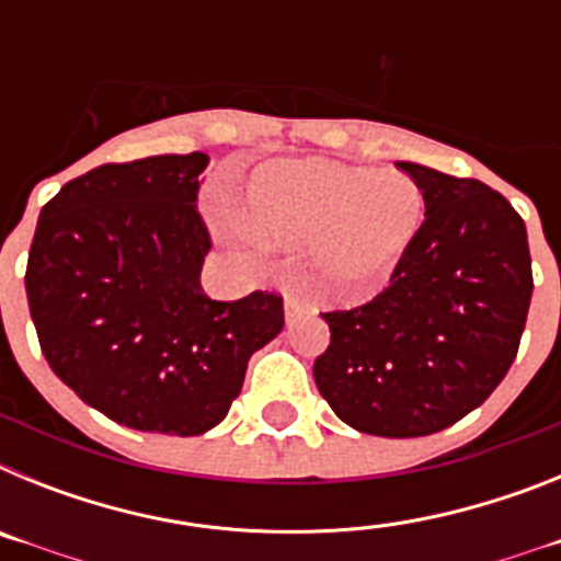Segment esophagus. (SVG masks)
<instances>
[{"label": "esophagus", "mask_w": 561, "mask_h": 561, "mask_svg": "<svg viewBox=\"0 0 561 561\" xmlns=\"http://www.w3.org/2000/svg\"><path fill=\"white\" fill-rule=\"evenodd\" d=\"M309 309H311V306H309V304H304V300H300V297H291V295H286V300H284L286 323H291V320H295V317L306 314V311H309Z\"/></svg>", "instance_id": "obj_1"}]
</instances>
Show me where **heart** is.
<instances>
[{"label":"heart","mask_w":561,"mask_h":561,"mask_svg":"<svg viewBox=\"0 0 561 561\" xmlns=\"http://www.w3.org/2000/svg\"><path fill=\"white\" fill-rule=\"evenodd\" d=\"M241 216L264 241H314L320 275L340 289H359L408 250L424 219V193L399 171L284 162L252 176Z\"/></svg>","instance_id":"heart-1"}]
</instances>
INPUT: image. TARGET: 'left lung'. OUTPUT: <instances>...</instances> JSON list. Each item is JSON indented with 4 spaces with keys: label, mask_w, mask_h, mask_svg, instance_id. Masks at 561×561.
<instances>
[{
    "label": "left lung",
    "mask_w": 561,
    "mask_h": 561,
    "mask_svg": "<svg viewBox=\"0 0 561 561\" xmlns=\"http://www.w3.org/2000/svg\"><path fill=\"white\" fill-rule=\"evenodd\" d=\"M424 193V221L390 286L323 311L317 390L348 427L419 438L480 408L512 368L531 306L528 232L503 193L399 162Z\"/></svg>",
    "instance_id": "left-lung-1"
}]
</instances>
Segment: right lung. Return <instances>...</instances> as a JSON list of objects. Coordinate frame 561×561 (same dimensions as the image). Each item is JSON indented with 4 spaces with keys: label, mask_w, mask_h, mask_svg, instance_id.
I'll return each instance as SVG.
<instances>
[{
    "label": "right lung",
    "mask_w": 561,
    "mask_h": 561,
    "mask_svg": "<svg viewBox=\"0 0 561 561\" xmlns=\"http://www.w3.org/2000/svg\"><path fill=\"white\" fill-rule=\"evenodd\" d=\"M207 153L108 162L42 207L24 289L44 359L89 408L142 433L202 435L247 362L284 329V297L210 300L196 210Z\"/></svg>",
    "instance_id": "right-lung-1"
}]
</instances>
